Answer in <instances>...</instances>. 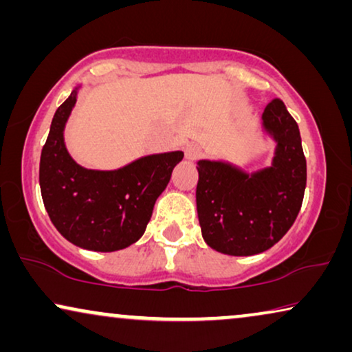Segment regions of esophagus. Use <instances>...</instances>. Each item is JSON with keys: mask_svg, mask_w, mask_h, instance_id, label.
I'll return each mask as SVG.
<instances>
[{"mask_svg": "<svg viewBox=\"0 0 352 352\" xmlns=\"http://www.w3.org/2000/svg\"><path fill=\"white\" fill-rule=\"evenodd\" d=\"M184 152L187 160H195V158H199L201 155V148L200 146H197V144H187Z\"/></svg>", "mask_w": 352, "mask_h": 352, "instance_id": "obj_1", "label": "esophagus"}]
</instances>
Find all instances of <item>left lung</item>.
<instances>
[{"label":"left lung","mask_w":352,"mask_h":352,"mask_svg":"<svg viewBox=\"0 0 352 352\" xmlns=\"http://www.w3.org/2000/svg\"><path fill=\"white\" fill-rule=\"evenodd\" d=\"M263 128L277 142L269 168L248 175L226 162L197 163L201 235L219 253L252 256L266 252L300 213L306 189L300 128L280 99L266 105Z\"/></svg>","instance_id":"obj_1"}]
</instances>
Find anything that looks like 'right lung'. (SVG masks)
I'll use <instances>...</instances> for the list:
<instances>
[{"label": "right lung", "instance_id": "1", "mask_svg": "<svg viewBox=\"0 0 352 352\" xmlns=\"http://www.w3.org/2000/svg\"><path fill=\"white\" fill-rule=\"evenodd\" d=\"M78 88L56 110L40 160V187L52 224L76 247L117 252L146 232L153 205L170 182L181 151L139 158L113 171L80 166L64 142Z\"/></svg>", "mask_w": 352, "mask_h": 352}]
</instances>
